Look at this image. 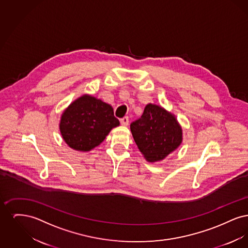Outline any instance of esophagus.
Here are the masks:
<instances>
[{
    "label": "esophagus",
    "instance_id": "esophagus-1",
    "mask_svg": "<svg viewBox=\"0 0 248 248\" xmlns=\"http://www.w3.org/2000/svg\"><path fill=\"white\" fill-rule=\"evenodd\" d=\"M121 124H122V125H124V126L128 125V124H129V118H128V117H124V118L121 119Z\"/></svg>",
    "mask_w": 248,
    "mask_h": 248
}]
</instances>
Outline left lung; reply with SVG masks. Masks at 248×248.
<instances>
[{"mask_svg":"<svg viewBox=\"0 0 248 248\" xmlns=\"http://www.w3.org/2000/svg\"><path fill=\"white\" fill-rule=\"evenodd\" d=\"M134 140L149 163L163 161L183 140V131L177 117L165 108L149 103L141 117L130 124Z\"/></svg>","mask_w":248,"mask_h":248,"instance_id":"obj_1","label":"left lung"}]
</instances>
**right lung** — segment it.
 <instances>
[{"label":"right lung","mask_w":248,"mask_h":248,"mask_svg":"<svg viewBox=\"0 0 248 248\" xmlns=\"http://www.w3.org/2000/svg\"><path fill=\"white\" fill-rule=\"evenodd\" d=\"M120 125L113 108L92 94L79 96L61 114L59 131L66 144L77 152H90Z\"/></svg>","instance_id":"add662e5"}]
</instances>
